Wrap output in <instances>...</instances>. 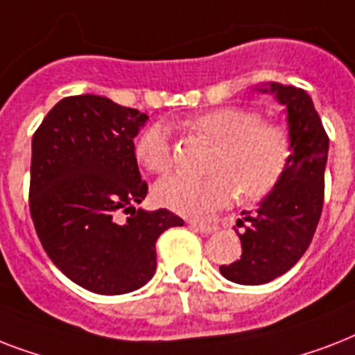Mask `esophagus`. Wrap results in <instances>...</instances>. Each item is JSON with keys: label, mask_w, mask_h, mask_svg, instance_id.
Returning <instances> with one entry per match:
<instances>
[{"label": "esophagus", "mask_w": 355, "mask_h": 355, "mask_svg": "<svg viewBox=\"0 0 355 355\" xmlns=\"http://www.w3.org/2000/svg\"><path fill=\"white\" fill-rule=\"evenodd\" d=\"M189 227H193L195 230H199L200 234H211L216 230V225H214V223L206 221H189Z\"/></svg>", "instance_id": "1"}]
</instances>
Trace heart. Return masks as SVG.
I'll return each mask as SVG.
<instances>
[{"instance_id": "1", "label": "heart", "mask_w": 355, "mask_h": 355, "mask_svg": "<svg viewBox=\"0 0 355 355\" xmlns=\"http://www.w3.org/2000/svg\"><path fill=\"white\" fill-rule=\"evenodd\" d=\"M189 128L217 145L205 178L173 175L155 186L158 205L182 216H202L245 200L265 197L276 188L291 160V138L282 125L261 121L259 114L239 107L216 108L189 119ZM139 164L162 175L173 166V147L162 125H150L136 141Z\"/></svg>"}]
</instances>
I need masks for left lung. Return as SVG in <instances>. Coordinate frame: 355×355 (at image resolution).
Listing matches in <instances>:
<instances>
[{
  "label": "left lung",
  "mask_w": 355,
  "mask_h": 355,
  "mask_svg": "<svg viewBox=\"0 0 355 355\" xmlns=\"http://www.w3.org/2000/svg\"><path fill=\"white\" fill-rule=\"evenodd\" d=\"M272 94L286 107L291 138V160L276 188L254 211H241L236 226L241 239V256L221 265V275L241 286H259L291 269L319 225L324 202V169L328 160V134L311 97L295 86L269 83L256 88Z\"/></svg>",
  "instance_id": "1"
}]
</instances>
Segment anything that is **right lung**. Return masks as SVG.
<instances>
[{
	"label": "right lung",
	"instance_id": "right-lung-1",
	"mask_svg": "<svg viewBox=\"0 0 355 355\" xmlns=\"http://www.w3.org/2000/svg\"><path fill=\"white\" fill-rule=\"evenodd\" d=\"M147 114L108 97H64L33 136L29 208L51 261L77 286L123 295L156 270V239L184 221L147 195L134 138Z\"/></svg>",
	"mask_w": 355,
	"mask_h": 355
}]
</instances>
